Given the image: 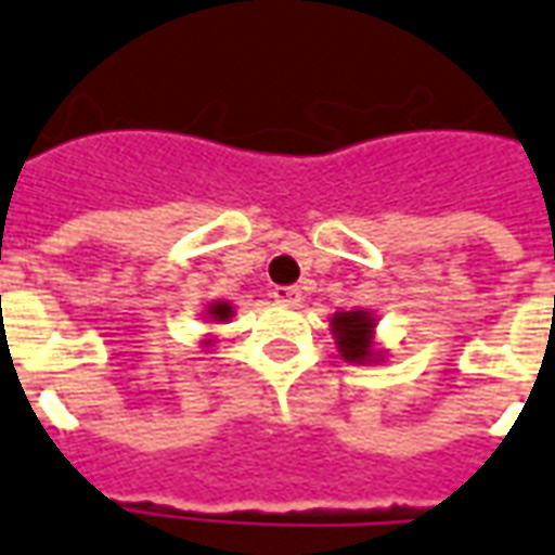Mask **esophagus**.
<instances>
[{"label": "esophagus", "instance_id": "obj_1", "mask_svg": "<svg viewBox=\"0 0 555 555\" xmlns=\"http://www.w3.org/2000/svg\"><path fill=\"white\" fill-rule=\"evenodd\" d=\"M273 297H276L279 306H297V302L302 300L300 288H294V285H279V288L273 291Z\"/></svg>", "mask_w": 555, "mask_h": 555}]
</instances>
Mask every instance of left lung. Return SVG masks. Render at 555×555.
Masks as SVG:
<instances>
[{
	"instance_id": "8db88e82",
	"label": "left lung",
	"mask_w": 555,
	"mask_h": 555,
	"mask_svg": "<svg viewBox=\"0 0 555 555\" xmlns=\"http://www.w3.org/2000/svg\"><path fill=\"white\" fill-rule=\"evenodd\" d=\"M333 338L341 353V360L348 362H384V350L374 338L377 330V314L369 309H350V312H336L330 318Z\"/></svg>"
}]
</instances>
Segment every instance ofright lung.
<instances>
[{
    "instance_id": "add662e5",
    "label": "right lung",
    "mask_w": 555,
    "mask_h": 555,
    "mask_svg": "<svg viewBox=\"0 0 555 555\" xmlns=\"http://www.w3.org/2000/svg\"><path fill=\"white\" fill-rule=\"evenodd\" d=\"M205 318L210 321V324H229L231 318H234V306H231L229 300H214L207 302L205 306ZM202 348H214V336L207 333L205 338H202Z\"/></svg>"
}]
</instances>
